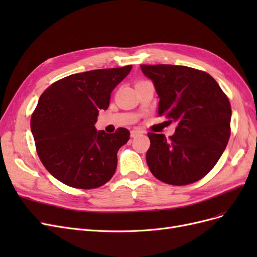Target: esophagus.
<instances>
[{
    "label": "esophagus",
    "instance_id": "obj_1",
    "mask_svg": "<svg viewBox=\"0 0 257 257\" xmlns=\"http://www.w3.org/2000/svg\"><path fill=\"white\" fill-rule=\"evenodd\" d=\"M144 133L143 131H141V130H133L131 132V137H136V136H138V135H142Z\"/></svg>",
    "mask_w": 257,
    "mask_h": 257
}]
</instances>
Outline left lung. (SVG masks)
Here are the masks:
<instances>
[{"mask_svg": "<svg viewBox=\"0 0 257 257\" xmlns=\"http://www.w3.org/2000/svg\"><path fill=\"white\" fill-rule=\"evenodd\" d=\"M160 97L159 116L177 122L168 138L148 133L146 160L152 175L172 185L204 178L221 158L230 136L231 108L208 73L181 65H141Z\"/></svg>", "mask_w": 257, "mask_h": 257, "instance_id": "8db88e82", "label": "left lung"}]
</instances>
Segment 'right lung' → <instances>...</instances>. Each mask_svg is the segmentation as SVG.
<instances>
[{"mask_svg": "<svg viewBox=\"0 0 257 257\" xmlns=\"http://www.w3.org/2000/svg\"><path fill=\"white\" fill-rule=\"evenodd\" d=\"M132 65L94 69L64 77L44 91L31 116L36 151L45 168L62 183L90 190L112 178L120 148L130 131L97 132L99 110H106L112 90Z\"/></svg>", "mask_w": 257, "mask_h": 257, "instance_id": "1", "label": "right lung"}]
</instances>
